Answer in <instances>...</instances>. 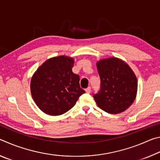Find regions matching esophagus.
<instances>
[{
    "mask_svg": "<svg viewBox=\"0 0 160 160\" xmlns=\"http://www.w3.org/2000/svg\"><path fill=\"white\" fill-rule=\"evenodd\" d=\"M85 92L87 93H90L91 92V88H90V87H88V88H86Z\"/></svg>",
    "mask_w": 160,
    "mask_h": 160,
    "instance_id": "esophagus-1",
    "label": "esophagus"
}]
</instances>
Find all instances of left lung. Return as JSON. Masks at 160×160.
<instances>
[{
	"instance_id": "8db88e82",
	"label": "left lung",
	"mask_w": 160,
	"mask_h": 160,
	"mask_svg": "<svg viewBox=\"0 0 160 160\" xmlns=\"http://www.w3.org/2000/svg\"><path fill=\"white\" fill-rule=\"evenodd\" d=\"M100 90L93 97L98 107L109 113H118L131 106L136 97L138 82L128 64L120 59H103L97 63Z\"/></svg>"
}]
</instances>
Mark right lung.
<instances>
[{"instance_id":"right-lung-1","label":"right lung","mask_w":160,"mask_h":160,"mask_svg":"<svg viewBox=\"0 0 160 160\" xmlns=\"http://www.w3.org/2000/svg\"><path fill=\"white\" fill-rule=\"evenodd\" d=\"M74 60L61 56L48 59L37 70L31 80V93L37 107L51 116L67 112L85 92L80 76L72 72Z\"/></svg>"}]
</instances>
